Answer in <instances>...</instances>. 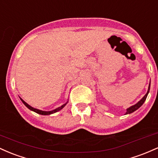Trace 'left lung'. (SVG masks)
Here are the masks:
<instances>
[{
    "label": "left lung",
    "mask_w": 158,
    "mask_h": 158,
    "mask_svg": "<svg viewBox=\"0 0 158 158\" xmlns=\"http://www.w3.org/2000/svg\"><path fill=\"white\" fill-rule=\"evenodd\" d=\"M150 85H151V81H150V83H149V85H148V91H147V93H146V95H145L144 96H143V98H142L140 99V100L139 101V102H138L137 103H136V104H134V105H133V106H131L130 107L127 108V109L126 110V113H125V115H126V114H130V113H133V112H134V111H136V110L139 109V108L142 105H143V103H144V102H145V101H146V98H147V96H148V93H149V90H150Z\"/></svg>",
    "instance_id": "left-lung-1"
}]
</instances>
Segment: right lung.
I'll return each mask as SVG.
<instances>
[{"label":"right lung","mask_w":158,"mask_h":158,"mask_svg":"<svg viewBox=\"0 0 158 158\" xmlns=\"http://www.w3.org/2000/svg\"><path fill=\"white\" fill-rule=\"evenodd\" d=\"M19 98H20V97H19ZM20 99H21V101H22V102H23V104H24V105H25L26 107L28 108V109H30V110H31L33 111V112H35V113H39V114H40V115H51V114H53V113H54L58 112V111L60 110L63 109V108L64 107L65 105H66L67 103H68V102H69V101H67V102H65L64 104H63V105H61V106H60V107H59L56 108V109L53 110H50V111H44V110H41L36 109V108H34V107H31V106L29 105V104H28L27 103H26L25 102H24V101L23 100V99H22V98H20Z\"/></svg>","instance_id":"1"}]
</instances>
